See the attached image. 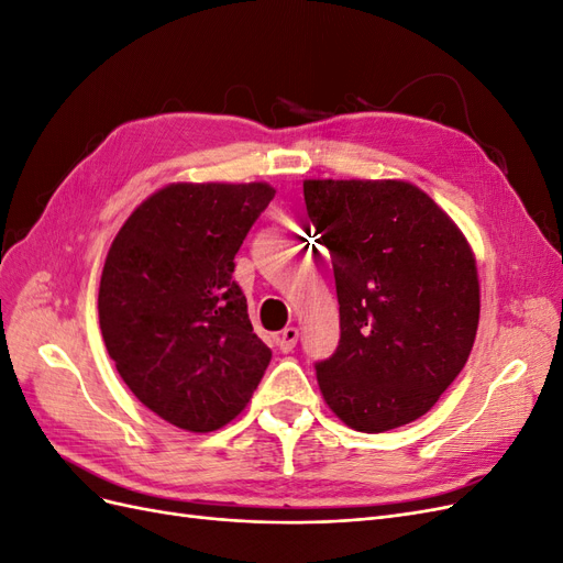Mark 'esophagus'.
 Segmentation results:
<instances>
[{
	"label": "esophagus",
	"mask_w": 563,
	"mask_h": 563,
	"mask_svg": "<svg viewBox=\"0 0 563 563\" xmlns=\"http://www.w3.org/2000/svg\"><path fill=\"white\" fill-rule=\"evenodd\" d=\"M298 329L296 327H288V329H284L282 333H279V338H277V345H279V350L282 352H291L294 347H296V343H298Z\"/></svg>",
	"instance_id": "esophagus-1"
}]
</instances>
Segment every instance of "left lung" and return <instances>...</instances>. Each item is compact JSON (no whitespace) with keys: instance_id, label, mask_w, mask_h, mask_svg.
Here are the masks:
<instances>
[{"instance_id":"1","label":"left lung","mask_w":563,"mask_h":563,"mask_svg":"<svg viewBox=\"0 0 563 563\" xmlns=\"http://www.w3.org/2000/svg\"><path fill=\"white\" fill-rule=\"evenodd\" d=\"M302 192L340 302V345L317 364L321 397L356 432L401 428L430 411L472 352L474 251L408 180L305 178Z\"/></svg>"}]
</instances>
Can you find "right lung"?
<instances>
[{
	"mask_svg": "<svg viewBox=\"0 0 563 563\" xmlns=\"http://www.w3.org/2000/svg\"><path fill=\"white\" fill-rule=\"evenodd\" d=\"M269 183H168L119 228L98 288L110 360L143 406L187 432L240 416L272 350L232 282Z\"/></svg>",
	"mask_w": 563,
	"mask_h": 563,
	"instance_id": "1",
	"label": "right lung"
}]
</instances>
